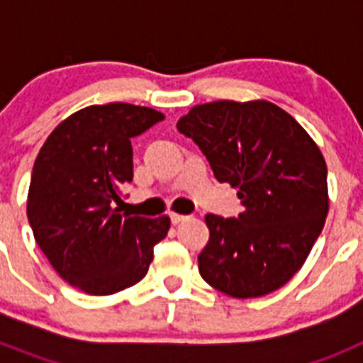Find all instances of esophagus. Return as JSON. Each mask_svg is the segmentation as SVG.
<instances>
[{
  "instance_id": "obj_1",
  "label": "esophagus",
  "mask_w": 363,
  "mask_h": 363,
  "mask_svg": "<svg viewBox=\"0 0 363 363\" xmlns=\"http://www.w3.org/2000/svg\"><path fill=\"white\" fill-rule=\"evenodd\" d=\"M189 216H184V214H178V213H171V221L174 223V225H178V223H182V221L187 220Z\"/></svg>"
}]
</instances>
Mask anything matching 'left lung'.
I'll return each mask as SVG.
<instances>
[{
  "label": "left lung",
  "mask_w": 363,
  "mask_h": 363,
  "mask_svg": "<svg viewBox=\"0 0 363 363\" xmlns=\"http://www.w3.org/2000/svg\"><path fill=\"white\" fill-rule=\"evenodd\" d=\"M178 130L192 138L220 184L238 189V218L207 214L200 274L233 298L284 287L306 264L329 213L327 165L307 130L265 99L194 105Z\"/></svg>",
  "instance_id": "left-lung-1"
}]
</instances>
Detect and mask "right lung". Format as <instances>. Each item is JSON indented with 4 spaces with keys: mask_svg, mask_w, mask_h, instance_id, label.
<instances>
[{
    "mask_svg": "<svg viewBox=\"0 0 363 363\" xmlns=\"http://www.w3.org/2000/svg\"><path fill=\"white\" fill-rule=\"evenodd\" d=\"M162 120L142 105H91L65 118L40 149L28 223L57 274L83 293L107 296L138 284L169 233V216H129L114 207L133 182L130 138Z\"/></svg>",
    "mask_w": 363,
    "mask_h": 363,
    "instance_id": "1",
    "label": "right lung"
}]
</instances>
